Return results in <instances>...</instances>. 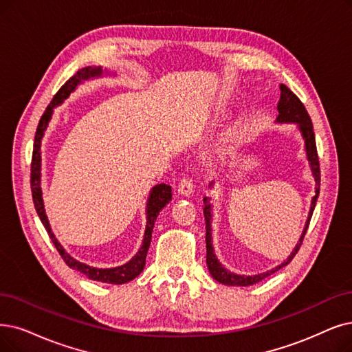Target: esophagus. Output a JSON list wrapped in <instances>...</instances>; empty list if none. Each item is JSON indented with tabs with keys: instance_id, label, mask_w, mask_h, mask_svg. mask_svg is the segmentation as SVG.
<instances>
[{
	"instance_id": "esophagus-1",
	"label": "esophagus",
	"mask_w": 352,
	"mask_h": 352,
	"mask_svg": "<svg viewBox=\"0 0 352 352\" xmlns=\"http://www.w3.org/2000/svg\"><path fill=\"white\" fill-rule=\"evenodd\" d=\"M177 192H179L180 195H184V196H190L192 192H193L192 179H189V177H184V179H182V180L179 182V185H177Z\"/></svg>"
}]
</instances>
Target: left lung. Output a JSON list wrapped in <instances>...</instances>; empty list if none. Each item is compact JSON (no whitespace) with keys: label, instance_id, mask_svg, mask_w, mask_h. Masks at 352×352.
I'll return each mask as SVG.
<instances>
[{"label":"left lung","instance_id":"obj_1","mask_svg":"<svg viewBox=\"0 0 352 352\" xmlns=\"http://www.w3.org/2000/svg\"><path fill=\"white\" fill-rule=\"evenodd\" d=\"M277 111L278 116L276 118L277 122H294L298 124V127L302 133V137L305 140V148H306V156H307V162L311 164V170L312 175L315 177V196L312 198V205H311V210H309V217L307 221L305 223L303 228V234L300 236L299 243L294 247V250L292 251V254L287 257L286 261H283L280 265L274 267V269L261 273V274H256V276H240L231 273L230 270L225 269V267L218 261L215 252H214V247H212V228H210V221H212V214H210V204L208 198H204V215H205V223H206V264L210 276H212L217 282L227 285V286H250L261 282L263 278L269 277L270 274L276 273L277 270L282 269V267L287 265L293 257L298 254V251L303 243L305 234L307 231L309 222H311L314 209L318 201L319 196V188H320V168H319V157H318V151H316V142H315V133H314V125H312V120L309 117L307 111L305 108V105L300 102L299 98L294 95L286 85H280V101L277 104ZM209 186H212L210 184Z\"/></svg>","mask_w":352,"mask_h":352}]
</instances>
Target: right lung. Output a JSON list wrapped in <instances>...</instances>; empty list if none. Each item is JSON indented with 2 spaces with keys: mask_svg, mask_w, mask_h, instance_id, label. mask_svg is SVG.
<instances>
[{
  "mask_svg": "<svg viewBox=\"0 0 352 352\" xmlns=\"http://www.w3.org/2000/svg\"><path fill=\"white\" fill-rule=\"evenodd\" d=\"M102 75V67H83L79 69L78 72L70 78L65 85L58 91L53 96L52 102L47 105L45 114L41 116L38 125H37V131H36V137H34V148H33V157H32V175H30V182H32V195H33V202H34V208L37 210V215L41 221V223L45 225V228L50 236V240L53 241L56 250L59 251L60 257L63 258V261L70 267V269L78 270L82 274H85L88 278L91 280H96V282H102V283H111V285H122L127 283L130 280L135 278L140 273L143 272L144 265H146V256L147 251L150 247V241H151V232L154 228V222L157 219V215L160 210L172 201V188L168 185L160 184L156 185L148 196L147 201V208H146V214H147V225H146V232H144V240H143V245L142 248L138 250L137 254L129 261L120 267H114V269H96V267H91L85 263H80L78 260H75L74 257H70L67 252L65 251V248L59 244V241L56 240L54 234L52 232V228L49 225L46 212H45V205H43V198H41V188H40V177H41V153H40V146H41V138L45 135V131L49 125V121L52 120L53 116V109L60 105L65 100H67L69 95L72 94L78 85L83 80H88L91 78H98Z\"/></svg>",
  "mask_w": 352,
  "mask_h": 352,
  "instance_id": "obj_1",
  "label": "right lung"
}]
</instances>
